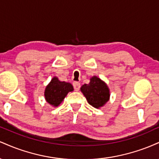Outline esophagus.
Masks as SVG:
<instances>
[{
  "label": "esophagus",
  "mask_w": 159,
  "mask_h": 159,
  "mask_svg": "<svg viewBox=\"0 0 159 159\" xmlns=\"http://www.w3.org/2000/svg\"><path fill=\"white\" fill-rule=\"evenodd\" d=\"M73 87H74V90L75 91H78L80 90V87H81V84L79 82H74L73 83Z\"/></svg>",
  "instance_id": "esophagus-1"
}]
</instances>
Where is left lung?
Instances as JSON below:
<instances>
[{"instance_id": "left-lung-1", "label": "left lung", "mask_w": 159, "mask_h": 159, "mask_svg": "<svg viewBox=\"0 0 159 159\" xmlns=\"http://www.w3.org/2000/svg\"><path fill=\"white\" fill-rule=\"evenodd\" d=\"M81 90L89 104L96 108L103 106L108 101L110 96L107 85L96 76L90 78L89 84L82 86Z\"/></svg>"}]
</instances>
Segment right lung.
I'll use <instances>...</instances> for the list:
<instances>
[{"mask_svg":"<svg viewBox=\"0 0 159 159\" xmlns=\"http://www.w3.org/2000/svg\"><path fill=\"white\" fill-rule=\"evenodd\" d=\"M72 90L73 87L70 83L60 81L57 78L54 77L45 88V99L50 105L57 107L62 102L68 93Z\"/></svg>","mask_w":159,"mask_h":159,"instance_id":"add662e5","label":"right lung"}]
</instances>
